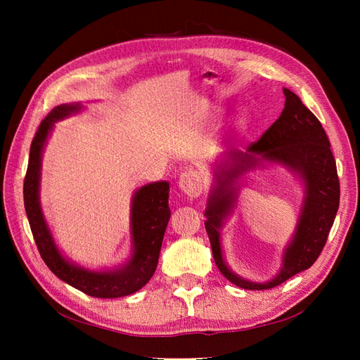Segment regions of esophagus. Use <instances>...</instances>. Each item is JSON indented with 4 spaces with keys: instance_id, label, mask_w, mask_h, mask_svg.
<instances>
[{
    "instance_id": "obj_1",
    "label": "esophagus",
    "mask_w": 360,
    "mask_h": 360,
    "mask_svg": "<svg viewBox=\"0 0 360 360\" xmlns=\"http://www.w3.org/2000/svg\"><path fill=\"white\" fill-rule=\"evenodd\" d=\"M179 188L181 192L186 193L189 198L200 197L202 192V181L200 174L193 169L181 172L179 179Z\"/></svg>"
}]
</instances>
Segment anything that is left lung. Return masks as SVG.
Listing matches in <instances>:
<instances>
[{
	"mask_svg": "<svg viewBox=\"0 0 360 360\" xmlns=\"http://www.w3.org/2000/svg\"><path fill=\"white\" fill-rule=\"evenodd\" d=\"M284 110L263 136L246 151H226L213 165L214 183L207 200L204 225L217 269L245 290L274 288L309 269L321 254L340 207V180L329 138L299 96L288 89H284ZM263 161L279 162L296 173L304 184V201L297 230L283 255L281 270L266 283H254L238 277L224 263L220 230L236 205L244 174L262 166Z\"/></svg>",
	"mask_w": 360,
	"mask_h": 360,
	"instance_id": "obj_1",
	"label": "left lung"
}]
</instances>
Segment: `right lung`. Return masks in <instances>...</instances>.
Wrapping results in <instances>:
<instances>
[{
  "label": "right lung",
  "mask_w": 360,
  "mask_h": 360,
  "mask_svg": "<svg viewBox=\"0 0 360 360\" xmlns=\"http://www.w3.org/2000/svg\"><path fill=\"white\" fill-rule=\"evenodd\" d=\"M81 110V103H64L53 108L40 123L31 143L24 180L25 212L39 252L53 275L93 297H123L143 288L158 267L163 234L171 216L168 205L169 183H148L134 193L130 202L132 254L124 264L115 269L90 270L64 257L53 240L40 205L41 155L56 123L78 114Z\"/></svg>",
  "instance_id": "right-lung-1"
}]
</instances>
